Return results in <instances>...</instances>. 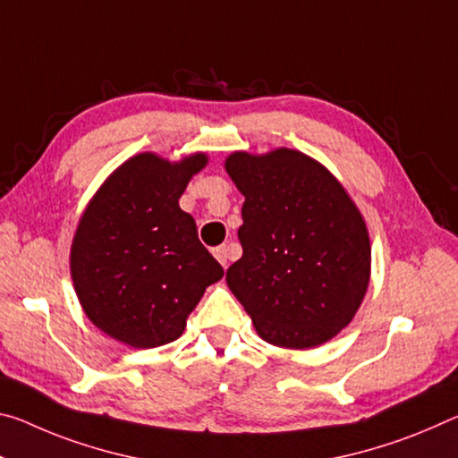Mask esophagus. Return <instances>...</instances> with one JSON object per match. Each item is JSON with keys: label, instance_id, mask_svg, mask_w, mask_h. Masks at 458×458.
Listing matches in <instances>:
<instances>
[{"label": "esophagus", "instance_id": "1", "mask_svg": "<svg viewBox=\"0 0 458 458\" xmlns=\"http://www.w3.org/2000/svg\"><path fill=\"white\" fill-rule=\"evenodd\" d=\"M214 257L220 260V265L226 268L228 267V260H230V249L228 246H217V249L214 250Z\"/></svg>", "mask_w": 458, "mask_h": 458}]
</instances>
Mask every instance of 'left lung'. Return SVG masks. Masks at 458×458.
Segmentation results:
<instances>
[{
    "mask_svg": "<svg viewBox=\"0 0 458 458\" xmlns=\"http://www.w3.org/2000/svg\"><path fill=\"white\" fill-rule=\"evenodd\" d=\"M224 166L244 195L230 292L265 343L293 351L328 343L352 322L371 279L357 203L322 163L293 148L236 150Z\"/></svg>",
    "mask_w": 458,
    "mask_h": 458,
    "instance_id": "1",
    "label": "left lung"
}]
</instances>
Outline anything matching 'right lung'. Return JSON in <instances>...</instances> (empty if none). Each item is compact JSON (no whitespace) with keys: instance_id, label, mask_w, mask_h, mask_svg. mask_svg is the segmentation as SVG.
Here are the masks:
<instances>
[{"instance_id":"obj_1","label":"right lung","mask_w":458,"mask_h":458,"mask_svg":"<svg viewBox=\"0 0 458 458\" xmlns=\"http://www.w3.org/2000/svg\"><path fill=\"white\" fill-rule=\"evenodd\" d=\"M206 152L169 161L140 152L87 203L71 244V279L85 316L132 348L177 340L224 268L199 242L179 198Z\"/></svg>"}]
</instances>
